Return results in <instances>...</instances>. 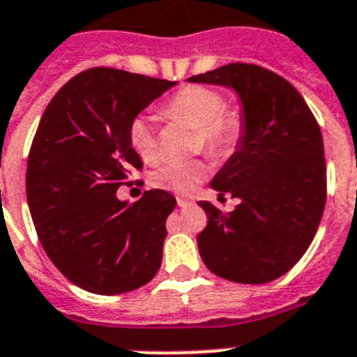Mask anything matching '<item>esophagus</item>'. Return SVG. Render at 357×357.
I'll use <instances>...</instances> for the list:
<instances>
[{
  "label": "esophagus",
  "instance_id": "1",
  "mask_svg": "<svg viewBox=\"0 0 357 357\" xmlns=\"http://www.w3.org/2000/svg\"><path fill=\"white\" fill-rule=\"evenodd\" d=\"M176 204H178V208H190V206H193V202L188 199H176Z\"/></svg>",
  "mask_w": 357,
  "mask_h": 357
}]
</instances>
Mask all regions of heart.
<instances>
[{
  "instance_id": "obj_1",
  "label": "heart",
  "mask_w": 357,
  "mask_h": 357,
  "mask_svg": "<svg viewBox=\"0 0 357 357\" xmlns=\"http://www.w3.org/2000/svg\"><path fill=\"white\" fill-rule=\"evenodd\" d=\"M224 97L206 86H185L162 106V115L199 128V144L213 157H224L238 144L243 132V117L238 109L224 108ZM128 139L142 160H155L158 139L153 121L137 115L128 128ZM208 173L200 160H166L151 173V184L175 193H190Z\"/></svg>"
}]
</instances>
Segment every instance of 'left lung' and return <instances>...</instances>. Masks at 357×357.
Wrapping results in <instances>:
<instances>
[{
  "label": "left lung",
  "instance_id": "obj_1",
  "mask_svg": "<svg viewBox=\"0 0 357 357\" xmlns=\"http://www.w3.org/2000/svg\"><path fill=\"white\" fill-rule=\"evenodd\" d=\"M190 83L225 86L240 99L243 132L234 153L213 176L218 199L238 206L208 215L197 236L211 273L236 283H267L294 267L318 231L327 193L324 139L303 97L280 75L233 63L193 75Z\"/></svg>",
  "mask_w": 357,
  "mask_h": 357
}]
</instances>
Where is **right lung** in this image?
I'll return each mask as SVG.
<instances>
[{
  "label": "right lung",
  "mask_w": 357,
  "mask_h": 357,
  "mask_svg": "<svg viewBox=\"0 0 357 357\" xmlns=\"http://www.w3.org/2000/svg\"><path fill=\"white\" fill-rule=\"evenodd\" d=\"M175 84L90 68L57 91L39 121L26 164L30 215L52 264L84 291H135L160 267L175 197L149 190L128 204L115 193L142 167L130 123Z\"/></svg>",
  "instance_id": "right-lung-1"
}]
</instances>
